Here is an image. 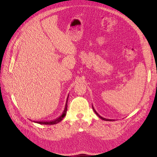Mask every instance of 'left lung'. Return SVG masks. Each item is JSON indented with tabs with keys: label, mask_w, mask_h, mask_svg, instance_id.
Returning a JSON list of instances; mask_svg holds the SVG:
<instances>
[{
	"label": "left lung",
	"mask_w": 157,
	"mask_h": 157,
	"mask_svg": "<svg viewBox=\"0 0 157 157\" xmlns=\"http://www.w3.org/2000/svg\"><path fill=\"white\" fill-rule=\"evenodd\" d=\"M92 107H93V110H94V112L95 113V114L100 118V119H102L103 121H114V119H105V118H104V117H102V116H101L96 111V110L94 109V107H93V105H92Z\"/></svg>",
	"instance_id": "8db88e82"
}]
</instances>
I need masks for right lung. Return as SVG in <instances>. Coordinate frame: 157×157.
I'll list each match as a JSON object with an SVG mask.
<instances>
[{
	"mask_svg": "<svg viewBox=\"0 0 157 157\" xmlns=\"http://www.w3.org/2000/svg\"><path fill=\"white\" fill-rule=\"evenodd\" d=\"M68 96H68V98H67V99H66V104H65V107H64V109L63 112L62 114L57 119H56L54 121H50V122H37V121H33L35 123H37V124H44V125H54V124H56L58 123H59V122H61L63 119L66 116V112H67V104H68Z\"/></svg>",
	"mask_w": 157,
	"mask_h": 157,
	"instance_id": "1",
	"label": "right lung"
}]
</instances>
